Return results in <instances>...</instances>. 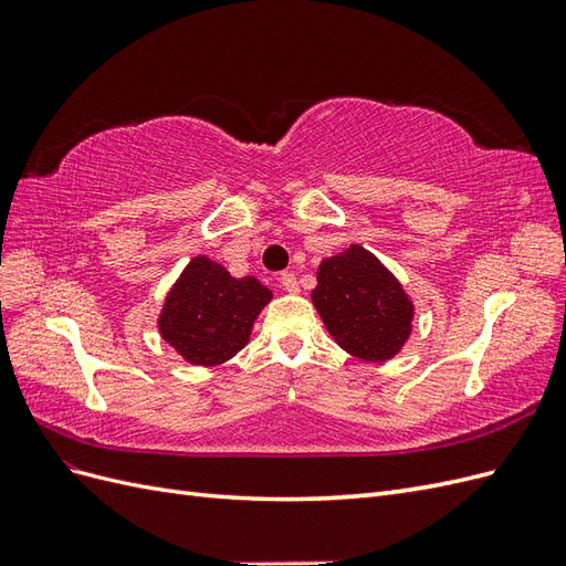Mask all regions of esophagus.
<instances>
[{"label":"esophagus","instance_id":"obj_1","mask_svg":"<svg viewBox=\"0 0 566 566\" xmlns=\"http://www.w3.org/2000/svg\"><path fill=\"white\" fill-rule=\"evenodd\" d=\"M279 281H281V285H283L285 293H297V290H300V283H297V279H295V273H293V271H283L281 276H279Z\"/></svg>","mask_w":566,"mask_h":566}]
</instances>
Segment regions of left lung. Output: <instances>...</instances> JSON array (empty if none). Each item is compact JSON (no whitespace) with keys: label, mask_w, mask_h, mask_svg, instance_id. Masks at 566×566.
Listing matches in <instances>:
<instances>
[{"label":"left lung","mask_w":566,"mask_h":566,"mask_svg":"<svg viewBox=\"0 0 566 566\" xmlns=\"http://www.w3.org/2000/svg\"><path fill=\"white\" fill-rule=\"evenodd\" d=\"M312 300L337 345L364 361H387L410 335L413 304L361 245L323 260Z\"/></svg>","instance_id":"8db88e82"}]
</instances>
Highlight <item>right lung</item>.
<instances>
[{
	"label": "right lung",
	"mask_w": 566,
	"mask_h": 566,
	"mask_svg": "<svg viewBox=\"0 0 566 566\" xmlns=\"http://www.w3.org/2000/svg\"><path fill=\"white\" fill-rule=\"evenodd\" d=\"M269 300L271 290L256 279H233L200 254L169 290L158 321L160 335L188 364H224L248 345L252 323Z\"/></svg>",
	"instance_id": "add662e5"
}]
</instances>
